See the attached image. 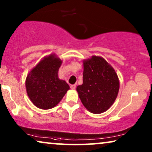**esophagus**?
Listing matches in <instances>:
<instances>
[{
    "mask_svg": "<svg viewBox=\"0 0 152 152\" xmlns=\"http://www.w3.org/2000/svg\"><path fill=\"white\" fill-rule=\"evenodd\" d=\"M70 88L72 89V90H75L76 88V85L75 84H72V85H70Z\"/></svg>",
    "mask_w": 152,
    "mask_h": 152,
    "instance_id": "obj_1",
    "label": "esophagus"
}]
</instances>
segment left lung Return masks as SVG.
Here are the masks:
<instances>
[{"instance_id":"obj_1","label":"left lung","mask_w":152,"mask_h":152,"mask_svg":"<svg viewBox=\"0 0 152 152\" xmlns=\"http://www.w3.org/2000/svg\"><path fill=\"white\" fill-rule=\"evenodd\" d=\"M83 84L77 87L79 97L91 113L107 111L118 96L120 82L114 68L100 56L83 61Z\"/></svg>"}]
</instances>
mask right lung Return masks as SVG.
Here are the masks:
<instances>
[{"mask_svg":"<svg viewBox=\"0 0 152 152\" xmlns=\"http://www.w3.org/2000/svg\"><path fill=\"white\" fill-rule=\"evenodd\" d=\"M62 62L56 54H50L43 57L27 75V93L37 108L47 110L55 107L70 89L66 81L58 76Z\"/></svg>","mask_w":152,"mask_h":152,"instance_id":"1","label":"right lung"}]
</instances>
